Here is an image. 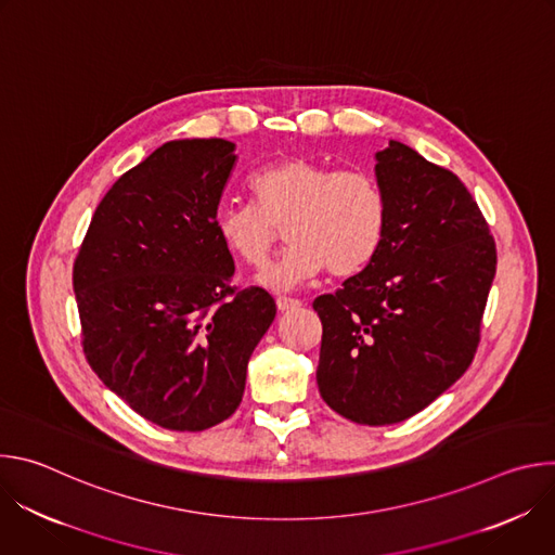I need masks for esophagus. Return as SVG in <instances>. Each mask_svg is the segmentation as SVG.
Returning a JSON list of instances; mask_svg holds the SVG:
<instances>
[{
	"label": "esophagus",
	"instance_id": "esophagus-1",
	"mask_svg": "<svg viewBox=\"0 0 555 555\" xmlns=\"http://www.w3.org/2000/svg\"><path fill=\"white\" fill-rule=\"evenodd\" d=\"M276 307H279V311H289V309H296V307H300V300H298V298L279 296V298H276Z\"/></svg>",
	"mask_w": 555,
	"mask_h": 555
}]
</instances>
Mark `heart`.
<instances>
[{"mask_svg": "<svg viewBox=\"0 0 555 555\" xmlns=\"http://www.w3.org/2000/svg\"><path fill=\"white\" fill-rule=\"evenodd\" d=\"M248 193L253 204L221 208L215 230L232 257L261 268L285 225L289 248L259 276L272 289H294L325 268L338 279L353 276L384 244L386 195L362 169L283 157L248 178Z\"/></svg>", "mask_w": 555, "mask_h": 555, "instance_id": "b5f03b06", "label": "heart"}]
</instances>
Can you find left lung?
Wrapping results in <instances>:
<instances>
[{
	"mask_svg": "<svg viewBox=\"0 0 555 555\" xmlns=\"http://www.w3.org/2000/svg\"><path fill=\"white\" fill-rule=\"evenodd\" d=\"M375 160L388 204L384 244L343 289L313 300L319 390L364 426L413 417L465 373L496 274L490 225L452 171L398 140Z\"/></svg>",
	"mask_w": 555,
	"mask_h": 555,
	"instance_id": "obj_1",
	"label": "left lung"
}]
</instances>
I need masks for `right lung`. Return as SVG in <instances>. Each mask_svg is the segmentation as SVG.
<instances>
[{"label": "right lung", "mask_w": 555, "mask_h": 555, "mask_svg": "<svg viewBox=\"0 0 555 555\" xmlns=\"http://www.w3.org/2000/svg\"><path fill=\"white\" fill-rule=\"evenodd\" d=\"M234 144L171 140L116 180L72 272L83 353L144 420L199 433L242 404L248 360L276 315L261 287H232L215 230Z\"/></svg>", "instance_id": "1"}]
</instances>
